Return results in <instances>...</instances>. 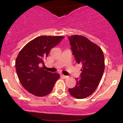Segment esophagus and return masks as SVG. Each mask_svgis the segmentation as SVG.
<instances>
[{"label":"esophagus","mask_w":123,"mask_h":123,"mask_svg":"<svg viewBox=\"0 0 123 123\" xmlns=\"http://www.w3.org/2000/svg\"><path fill=\"white\" fill-rule=\"evenodd\" d=\"M62 77L63 79H67L68 77V76H65V75H63V74H62Z\"/></svg>","instance_id":"obj_1"}]
</instances>
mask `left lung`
Returning <instances> with one entry per match:
<instances>
[{"label": "left lung", "mask_w": 123, "mask_h": 123, "mask_svg": "<svg viewBox=\"0 0 123 123\" xmlns=\"http://www.w3.org/2000/svg\"><path fill=\"white\" fill-rule=\"evenodd\" d=\"M73 55L76 62L82 65L80 79L69 92L76 99H83L92 94L99 84L105 69L102 49L87 38L80 35L69 36Z\"/></svg>", "instance_id": "left-lung-1"}]
</instances>
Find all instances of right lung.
Segmentation results:
<instances>
[{
	"label": "right lung",
	"instance_id": "obj_1",
	"mask_svg": "<svg viewBox=\"0 0 123 123\" xmlns=\"http://www.w3.org/2000/svg\"><path fill=\"white\" fill-rule=\"evenodd\" d=\"M64 38L62 36H42L31 40L22 48L15 61V69L22 86L37 97L49 94L60 78L58 73L46 71L44 65L51 49Z\"/></svg>",
	"mask_w": 123,
	"mask_h": 123
}]
</instances>
